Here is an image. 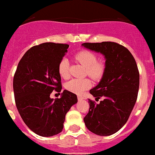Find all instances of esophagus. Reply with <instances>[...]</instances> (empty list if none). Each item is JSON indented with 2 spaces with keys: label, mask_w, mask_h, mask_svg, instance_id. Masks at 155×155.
<instances>
[{
  "label": "esophagus",
  "mask_w": 155,
  "mask_h": 155,
  "mask_svg": "<svg viewBox=\"0 0 155 155\" xmlns=\"http://www.w3.org/2000/svg\"><path fill=\"white\" fill-rule=\"evenodd\" d=\"M78 99L79 101H81V100L84 99V98H83L82 96H81V95H78Z\"/></svg>",
  "instance_id": "34e87169"
}]
</instances>
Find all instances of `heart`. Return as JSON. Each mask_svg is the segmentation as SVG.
<instances>
[{"label":"heart","instance_id":"1","mask_svg":"<svg viewBox=\"0 0 155 155\" xmlns=\"http://www.w3.org/2000/svg\"><path fill=\"white\" fill-rule=\"evenodd\" d=\"M74 58L78 63L86 68L85 74L92 80L98 81L103 78L106 71V65L102 61H97L98 57L95 53L87 50H82L77 53ZM58 72L63 78L70 77L69 62L67 58H63L58 65ZM91 86L89 79H72L67 82L65 87L68 91L76 94H81L88 89Z\"/></svg>","mask_w":155,"mask_h":155}]
</instances>
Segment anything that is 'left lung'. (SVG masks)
<instances>
[{"label": "left lung", "instance_id": "8db88e82", "mask_svg": "<svg viewBox=\"0 0 155 155\" xmlns=\"http://www.w3.org/2000/svg\"><path fill=\"white\" fill-rule=\"evenodd\" d=\"M84 47L105 56L106 71L99 84L90 90L95 100L84 118L86 127L99 136L120 130L128 120L137 98L140 74L136 61L125 46L114 42H84Z\"/></svg>", "mask_w": 155, "mask_h": 155}]
</instances>
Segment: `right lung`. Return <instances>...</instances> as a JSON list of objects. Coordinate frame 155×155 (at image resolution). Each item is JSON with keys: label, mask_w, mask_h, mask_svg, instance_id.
Instances as JSON below:
<instances>
[{"label": "right lung", "mask_w": 155, "mask_h": 155, "mask_svg": "<svg viewBox=\"0 0 155 155\" xmlns=\"http://www.w3.org/2000/svg\"><path fill=\"white\" fill-rule=\"evenodd\" d=\"M68 47L54 42L32 46L21 57L14 75L18 111L27 127L39 136L61 133L66 114L78 102L76 94L68 90L63 91L61 98L50 97L53 91L61 92L62 88L58 65Z\"/></svg>", "instance_id": "1"}]
</instances>
